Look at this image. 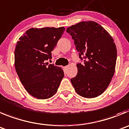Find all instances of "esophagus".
Listing matches in <instances>:
<instances>
[{
	"mask_svg": "<svg viewBox=\"0 0 129 129\" xmlns=\"http://www.w3.org/2000/svg\"><path fill=\"white\" fill-rule=\"evenodd\" d=\"M67 69H68V67H63V70H64V72H66V71L67 70Z\"/></svg>",
	"mask_w": 129,
	"mask_h": 129,
	"instance_id": "obj_1",
	"label": "esophagus"
}]
</instances>
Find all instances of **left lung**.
I'll return each mask as SVG.
<instances>
[{
	"label": "left lung",
	"mask_w": 129,
	"mask_h": 129,
	"mask_svg": "<svg viewBox=\"0 0 129 129\" xmlns=\"http://www.w3.org/2000/svg\"><path fill=\"white\" fill-rule=\"evenodd\" d=\"M67 32L74 41L79 58L78 72L71 82L80 96L91 99L107 89L115 71L117 50L114 40L95 22H82L70 26Z\"/></svg>",
	"instance_id": "1"
}]
</instances>
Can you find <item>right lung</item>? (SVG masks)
Here are the masks:
<instances>
[{"mask_svg":"<svg viewBox=\"0 0 129 129\" xmlns=\"http://www.w3.org/2000/svg\"><path fill=\"white\" fill-rule=\"evenodd\" d=\"M65 29L31 28L19 38L15 50L16 73L26 91L38 99H47L57 91L63 70L46 63Z\"/></svg>","mask_w":129,"mask_h":129,"instance_id":"obj_1","label":"right lung"}]
</instances>
